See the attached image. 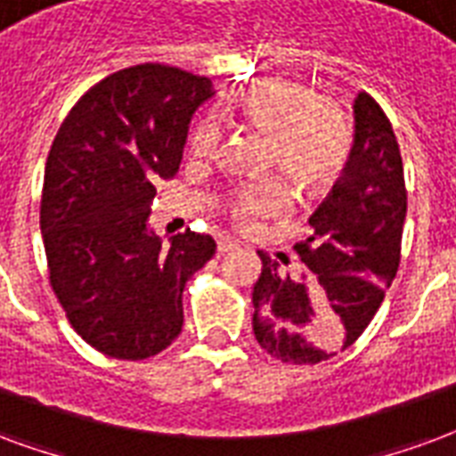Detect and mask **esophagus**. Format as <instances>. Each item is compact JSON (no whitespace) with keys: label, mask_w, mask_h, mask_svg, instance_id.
<instances>
[{"label":"esophagus","mask_w":456,"mask_h":456,"mask_svg":"<svg viewBox=\"0 0 456 456\" xmlns=\"http://www.w3.org/2000/svg\"><path fill=\"white\" fill-rule=\"evenodd\" d=\"M238 248H240V245L235 240H231V238H221V240H218V252H221V255H224V252L238 250Z\"/></svg>","instance_id":"34e87169"}]
</instances>
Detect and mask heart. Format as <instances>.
Listing matches in <instances>:
<instances>
[{
  "label": "heart",
  "mask_w": 456,
  "mask_h": 456,
  "mask_svg": "<svg viewBox=\"0 0 456 456\" xmlns=\"http://www.w3.org/2000/svg\"><path fill=\"white\" fill-rule=\"evenodd\" d=\"M231 111L267 135V159L301 194L328 187L347 162L352 133L345 111L297 82H255L232 99ZM214 142V123H199L191 133V151L208 152ZM284 204L287 199L279 184H250L238 189L232 216L238 221H252L277 214Z\"/></svg>",
  "instance_id": "1"
}]
</instances>
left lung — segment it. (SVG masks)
I'll list each match as a JSON object with an SVG mask.
<instances>
[{
	"mask_svg": "<svg viewBox=\"0 0 456 456\" xmlns=\"http://www.w3.org/2000/svg\"><path fill=\"white\" fill-rule=\"evenodd\" d=\"M297 242L301 267L262 255L252 287V330L287 364H318L350 347L384 301L401 262L405 224L403 159L381 106L354 99V142L342 177Z\"/></svg>",
	"mask_w": 456,
	"mask_h": 456,
	"instance_id": "obj_1",
	"label": "left lung"
}]
</instances>
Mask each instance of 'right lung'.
<instances>
[{"label": "right lung", "instance_id": "right-lung-1", "mask_svg": "<svg viewBox=\"0 0 456 456\" xmlns=\"http://www.w3.org/2000/svg\"><path fill=\"white\" fill-rule=\"evenodd\" d=\"M214 85L169 65L114 72L72 106L45 162L41 232L72 328L116 360H145L182 333V291L216 252L151 228L155 182L177 175L189 123Z\"/></svg>", "mask_w": 456, "mask_h": 456}]
</instances>
